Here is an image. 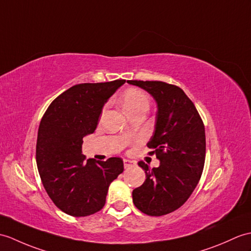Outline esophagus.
<instances>
[{
	"label": "esophagus",
	"instance_id": "esophagus-1",
	"mask_svg": "<svg viewBox=\"0 0 251 251\" xmlns=\"http://www.w3.org/2000/svg\"><path fill=\"white\" fill-rule=\"evenodd\" d=\"M132 166H135V162L128 160V159H124V168L125 169H128V168H130Z\"/></svg>",
	"mask_w": 251,
	"mask_h": 251
}]
</instances>
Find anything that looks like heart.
<instances>
[{
	"mask_svg": "<svg viewBox=\"0 0 251 251\" xmlns=\"http://www.w3.org/2000/svg\"><path fill=\"white\" fill-rule=\"evenodd\" d=\"M122 104L127 115L129 116L133 113L148 111L150 108V98L144 91L136 89H128L122 96Z\"/></svg>",
	"mask_w": 251,
	"mask_h": 251,
	"instance_id": "1",
	"label": "heart"
}]
</instances>
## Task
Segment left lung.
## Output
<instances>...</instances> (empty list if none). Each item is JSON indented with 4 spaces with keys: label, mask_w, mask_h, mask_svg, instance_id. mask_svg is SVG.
<instances>
[{
    "label": "left lung",
    "mask_w": 251,
    "mask_h": 251,
    "mask_svg": "<svg viewBox=\"0 0 251 251\" xmlns=\"http://www.w3.org/2000/svg\"><path fill=\"white\" fill-rule=\"evenodd\" d=\"M127 82L149 92L158 109L148 148L160 165L150 169L145 162H138L147 179L132 190V201L149 216H162L182 206L199 183L205 161L204 124L180 87L162 81Z\"/></svg>",
    "instance_id": "left-lung-1"
}]
</instances>
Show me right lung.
Returning a JSON list of instances; mask_svg holds the SVG:
<instances>
[{
  "label": "right lung",
  "mask_w": 251,
  "mask_h": 251,
  "mask_svg": "<svg viewBox=\"0 0 251 251\" xmlns=\"http://www.w3.org/2000/svg\"><path fill=\"white\" fill-rule=\"evenodd\" d=\"M125 80L81 83L63 92L40 121L36 164L47 194L61 211L84 217L100 211L109 185L124 171L123 160L87 159L83 138L95 131L103 104Z\"/></svg>",
  "instance_id": "right-lung-1"
}]
</instances>
